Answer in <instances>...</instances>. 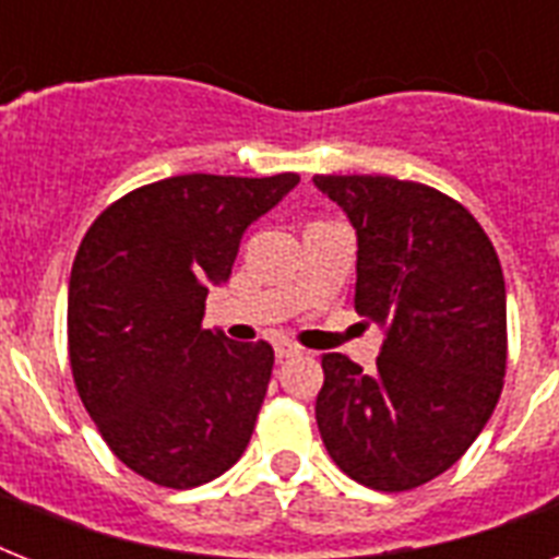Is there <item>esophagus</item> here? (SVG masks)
Returning a JSON list of instances; mask_svg holds the SVG:
<instances>
[{"instance_id":"1","label":"esophagus","mask_w":559,"mask_h":559,"mask_svg":"<svg viewBox=\"0 0 559 559\" xmlns=\"http://www.w3.org/2000/svg\"><path fill=\"white\" fill-rule=\"evenodd\" d=\"M298 350H301V348H298L296 342H289V340H278V342H275V357H278V359L296 357Z\"/></svg>"}]
</instances>
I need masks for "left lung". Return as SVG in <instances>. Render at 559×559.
<instances>
[{"instance_id":"obj_1","label":"left lung","mask_w":559,"mask_h":559,"mask_svg":"<svg viewBox=\"0 0 559 559\" xmlns=\"http://www.w3.org/2000/svg\"><path fill=\"white\" fill-rule=\"evenodd\" d=\"M357 228L354 307L385 328L366 373L324 354L316 424L336 467L403 493L450 469L493 415L508 368L502 263L459 200L394 177H313Z\"/></svg>"}]
</instances>
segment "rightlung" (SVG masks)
I'll use <instances>...</instances> for the list:
<instances>
[{
	"instance_id": "right-lung-1",
	"label": "right lung",
	"mask_w": 559,
	"mask_h": 559,
	"mask_svg": "<svg viewBox=\"0 0 559 559\" xmlns=\"http://www.w3.org/2000/svg\"><path fill=\"white\" fill-rule=\"evenodd\" d=\"M298 174H186L124 193L83 235L69 278L74 389L118 461L159 487L223 476L252 438L275 350L202 328L246 226Z\"/></svg>"
}]
</instances>
